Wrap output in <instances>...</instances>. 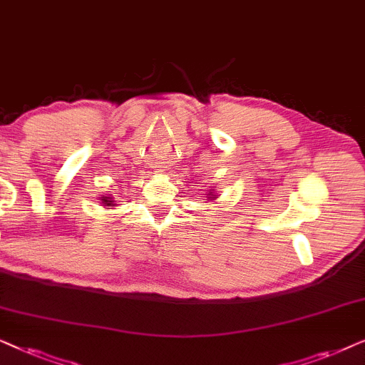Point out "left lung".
<instances>
[{"mask_svg":"<svg viewBox=\"0 0 365 365\" xmlns=\"http://www.w3.org/2000/svg\"><path fill=\"white\" fill-rule=\"evenodd\" d=\"M208 195H210V197H208V198H210V200H213V198H217V195H213V193L210 192V193H208Z\"/></svg>","mask_w":365,"mask_h":365,"instance_id":"8db88e82","label":"left lung"}]
</instances>
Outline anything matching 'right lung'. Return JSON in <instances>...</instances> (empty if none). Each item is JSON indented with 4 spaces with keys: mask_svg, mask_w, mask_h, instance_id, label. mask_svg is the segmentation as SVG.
I'll return each mask as SVG.
<instances>
[{
    "mask_svg": "<svg viewBox=\"0 0 365 365\" xmlns=\"http://www.w3.org/2000/svg\"><path fill=\"white\" fill-rule=\"evenodd\" d=\"M101 202H103L105 207H113V200L110 197H101Z\"/></svg>",
    "mask_w": 365,
    "mask_h": 365,
    "instance_id": "obj_1",
    "label": "right lung"
}]
</instances>
